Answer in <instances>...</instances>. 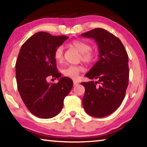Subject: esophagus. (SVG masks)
<instances>
[{
  "label": "esophagus",
  "instance_id": "34e87169",
  "mask_svg": "<svg viewBox=\"0 0 147 147\" xmlns=\"http://www.w3.org/2000/svg\"><path fill=\"white\" fill-rule=\"evenodd\" d=\"M73 84H74V86H77V85H78V84H79V82H77V81L74 80L73 81Z\"/></svg>",
  "mask_w": 147,
  "mask_h": 147
}]
</instances>
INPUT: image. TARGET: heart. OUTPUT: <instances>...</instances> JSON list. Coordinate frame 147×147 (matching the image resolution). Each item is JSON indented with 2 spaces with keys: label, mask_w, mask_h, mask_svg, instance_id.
<instances>
[{
  "label": "heart",
  "mask_w": 147,
  "mask_h": 147,
  "mask_svg": "<svg viewBox=\"0 0 147 147\" xmlns=\"http://www.w3.org/2000/svg\"><path fill=\"white\" fill-rule=\"evenodd\" d=\"M71 45L75 48L80 53V59L87 63H90L94 61L96 57V53L93 49H91V46L88 43L74 40L72 41ZM54 58L58 63H61L63 60V47L59 46L54 51ZM85 71V68L82 65H69L63 70L64 76L72 79H76L80 72Z\"/></svg>",
  "instance_id": "1"
}]
</instances>
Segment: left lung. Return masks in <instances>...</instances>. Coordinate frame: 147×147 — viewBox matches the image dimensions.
Listing matches in <instances>:
<instances>
[{"instance_id":"left-lung-1","label":"left lung","mask_w":147,"mask_h":147,"mask_svg":"<svg viewBox=\"0 0 147 147\" xmlns=\"http://www.w3.org/2000/svg\"><path fill=\"white\" fill-rule=\"evenodd\" d=\"M81 36L94 39L99 53L98 61L85 75L97 81L81 83L85 87L83 106L89 115L104 117L113 113L125 96L129 78L128 54L120 39L104 29L91 30Z\"/></svg>"}]
</instances>
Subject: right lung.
Instances as JSON below:
<instances>
[{
  "instance_id": "right-lung-1",
  "label": "right lung",
  "mask_w": 147,
  "mask_h": 147,
  "mask_svg": "<svg viewBox=\"0 0 147 147\" xmlns=\"http://www.w3.org/2000/svg\"><path fill=\"white\" fill-rule=\"evenodd\" d=\"M67 39L39 32L20 49L16 64L17 88L26 108L38 117L50 119L58 115L73 86L71 78L58 73L54 58L56 49ZM49 77L59 79V82L47 83Z\"/></svg>"
}]
</instances>
